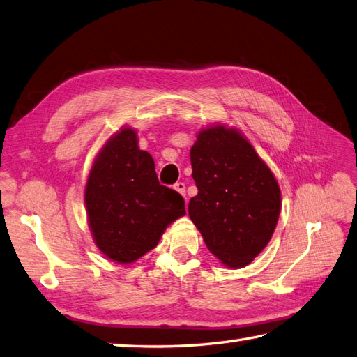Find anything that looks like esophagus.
<instances>
[{
    "instance_id": "34e87169",
    "label": "esophagus",
    "mask_w": 357,
    "mask_h": 357,
    "mask_svg": "<svg viewBox=\"0 0 357 357\" xmlns=\"http://www.w3.org/2000/svg\"><path fill=\"white\" fill-rule=\"evenodd\" d=\"M174 190H177L178 193H181L184 196V198H186V184H184L183 181H178L174 184Z\"/></svg>"
}]
</instances>
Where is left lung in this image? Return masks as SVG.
Returning a JSON list of instances; mask_svg holds the SVG:
<instances>
[{"mask_svg": "<svg viewBox=\"0 0 357 357\" xmlns=\"http://www.w3.org/2000/svg\"><path fill=\"white\" fill-rule=\"evenodd\" d=\"M198 195L189 215L206 248L227 267H245L272 238L280 190L251 143L225 126L202 130L190 149Z\"/></svg>", "mask_w": 357, "mask_h": 357, "instance_id": "1", "label": "left lung"}]
</instances>
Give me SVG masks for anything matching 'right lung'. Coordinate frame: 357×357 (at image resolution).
<instances>
[{
	"mask_svg": "<svg viewBox=\"0 0 357 357\" xmlns=\"http://www.w3.org/2000/svg\"><path fill=\"white\" fill-rule=\"evenodd\" d=\"M85 206L94 242L121 264L153 250L168 225L186 214L180 193L158 180L153 158L137 146V132L122 128L91 167Z\"/></svg>",
	"mask_w": 357,
	"mask_h": 357,
	"instance_id": "1",
	"label": "right lung"
}]
</instances>
